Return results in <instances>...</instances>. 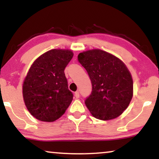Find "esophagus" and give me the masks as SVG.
<instances>
[{
  "mask_svg": "<svg viewBox=\"0 0 159 159\" xmlns=\"http://www.w3.org/2000/svg\"><path fill=\"white\" fill-rule=\"evenodd\" d=\"M75 96L76 97V98H80V92H79V91H77V92H75Z\"/></svg>",
  "mask_w": 159,
  "mask_h": 159,
  "instance_id": "1",
  "label": "esophagus"
}]
</instances>
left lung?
<instances>
[{
	"label": "left lung",
	"mask_w": 159,
	"mask_h": 159,
	"mask_svg": "<svg viewBox=\"0 0 159 159\" xmlns=\"http://www.w3.org/2000/svg\"><path fill=\"white\" fill-rule=\"evenodd\" d=\"M77 58L92 83V92L84 103L93 116L103 121L120 116L133 95V81L126 65L100 49L84 51Z\"/></svg>",
	"instance_id": "1"
}]
</instances>
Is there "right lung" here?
I'll return each mask as SVG.
<instances>
[{
	"label": "right lung",
	"instance_id": "right-lung-1",
	"mask_svg": "<svg viewBox=\"0 0 159 159\" xmlns=\"http://www.w3.org/2000/svg\"><path fill=\"white\" fill-rule=\"evenodd\" d=\"M73 55L70 50H51L30 68L22 86L23 98L28 111L38 120L56 121L72 101L64 69Z\"/></svg>",
	"mask_w": 159,
	"mask_h": 159
}]
</instances>
